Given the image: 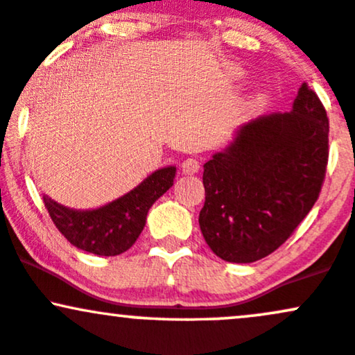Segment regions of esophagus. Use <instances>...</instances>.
<instances>
[{
    "instance_id": "34e87169",
    "label": "esophagus",
    "mask_w": 355,
    "mask_h": 355,
    "mask_svg": "<svg viewBox=\"0 0 355 355\" xmlns=\"http://www.w3.org/2000/svg\"><path fill=\"white\" fill-rule=\"evenodd\" d=\"M182 170L187 175H196L198 170H200V162L197 158H187L182 163Z\"/></svg>"
}]
</instances>
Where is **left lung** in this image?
<instances>
[{
	"label": "left lung",
	"instance_id": "obj_1",
	"mask_svg": "<svg viewBox=\"0 0 355 355\" xmlns=\"http://www.w3.org/2000/svg\"><path fill=\"white\" fill-rule=\"evenodd\" d=\"M327 158L329 119L306 83L290 112L241 124L204 165L198 224L214 254L254 263L276 251L317 202Z\"/></svg>",
	"mask_w": 355,
	"mask_h": 355
}]
</instances>
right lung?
Masks as SVG:
<instances>
[{
	"instance_id": "right-lung-1",
	"label": "right lung",
	"mask_w": 355,
	"mask_h": 355,
	"mask_svg": "<svg viewBox=\"0 0 355 355\" xmlns=\"http://www.w3.org/2000/svg\"><path fill=\"white\" fill-rule=\"evenodd\" d=\"M177 166L148 175L128 193L97 209H70L44 196L53 224L72 246L97 256H118L136 243L146 224L148 210L173 185Z\"/></svg>"
}]
</instances>
